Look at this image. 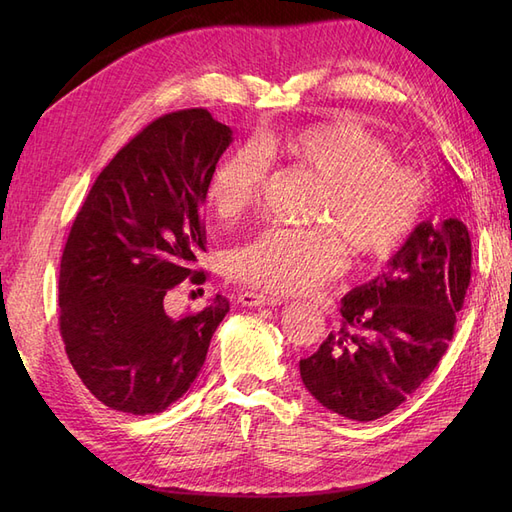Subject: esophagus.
I'll return each mask as SVG.
<instances>
[{"label":"esophagus","instance_id":"esophagus-1","mask_svg":"<svg viewBox=\"0 0 512 512\" xmlns=\"http://www.w3.org/2000/svg\"><path fill=\"white\" fill-rule=\"evenodd\" d=\"M239 303L247 305V307H275V305H282L284 301L277 299V297H267V294H258V292H239Z\"/></svg>","mask_w":512,"mask_h":512}]
</instances>
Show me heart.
I'll use <instances>...</instances> for the list:
<instances>
[{
	"instance_id": "obj_1",
	"label": "heart",
	"mask_w": 512,
	"mask_h": 512,
	"mask_svg": "<svg viewBox=\"0 0 512 512\" xmlns=\"http://www.w3.org/2000/svg\"><path fill=\"white\" fill-rule=\"evenodd\" d=\"M262 147L320 185L312 222L322 228H269L230 252L228 273L252 288L282 297L314 290L342 269L339 243L361 258L391 256L427 207L425 175L395 164L391 149L356 121L271 134ZM267 175V158L256 145L232 149L209 177V207L222 220L239 218L258 203Z\"/></svg>"
}]
</instances>
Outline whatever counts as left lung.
<instances>
[{"label":"left lung","instance_id":"8db88e82","mask_svg":"<svg viewBox=\"0 0 512 512\" xmlns=\"http://www.w3.org/2000/svg\"><path fill=\"white\" fill-rule=\"evenodd\" d=\"M472 275L461 220L421 222L374 280L339 305L342 327L299 361L305 389L350 421L393 412L438 367Z\"/></svg>","mask_w":512,"mask_h":512}]
</instances>
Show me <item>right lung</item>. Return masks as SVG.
Segmentation results:
<instances>
[{
	"instance_id": "obj_1",
	"label": "right lung",
	"mask_w": 512,
	"mask_h": 512,
	"mask_svg": "<svg viewBox=\"0 0 512 512\" xmlns=\"http://www.w3.org/2000/svg\"><path fill=\"white\" fill-rule=\"evenodd\" d=\"M232 130L207 108L168 113L138 132L98 175L59 269V331L76 374L104 406L158 414L196 380L228 314L215 294L173 318L164 297L205 252L200 207Z\"/></svg>"
}]
</instances>
